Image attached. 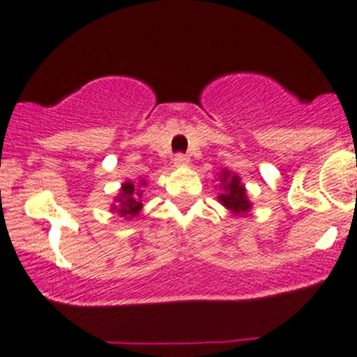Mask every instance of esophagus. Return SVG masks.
Masks as SVG:
<instances>
[{
  "label": "esophagus",
  "instance_id": "esophagus-1",
  "mask_svg": "<svg viewBox=\"0 0 357 357\" xmlns=\"http://www.w3.org/2000/svg\"><path fill=\"white\" fill-rule=\"evenodd\" d=\"M173 161H174V165H176V166H184V165H188V161H190V159H188V155H186V154H181V153H179V154H176V155H174Z\"/></svg>",
  "mask_w": 357,
  "mask_h": 357
}]
</instances>
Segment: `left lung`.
Returning <instances> with one entry per match:
<instances>
[{"label": "left lung", "instance_id": "1", "mask_svg": "<svg viewBox=\"0 0 357 357\" xmlns=\"http://www.w3.org/2000/svg\"><path fill=\"white\" fill-rule=\"evenodd\" d=\"M221 181V192L218 196L220 203L225 208H228L235 215H245L252 208V203L247 198V190L240 181L241 179L236 174L230 173V171L223 169L220 174Z\"/></svg>", "mask_w": 357, "mask_h": 357}]
</instances>
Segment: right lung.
I'll return each instance as SVG.
<instances>
[{"label":"right lung","mask_w":357,"mask_h":357,"mask_svg":"<svg viewBox=\"0 0 357 357\" xmlns=\"http://www.w3.org/2000/svg\"><path fill=\"white\" fill-rule=\"evenodd\" d=\"M141 186H144V181L139 183ZM142 191L139 190L137 184L126 181L121 188V195L116 198V204L112 206V210H116L122 218L130 220L132 216H137V213L142 208Z\"/></svg>","instance_id":"1"}]
</instances>
